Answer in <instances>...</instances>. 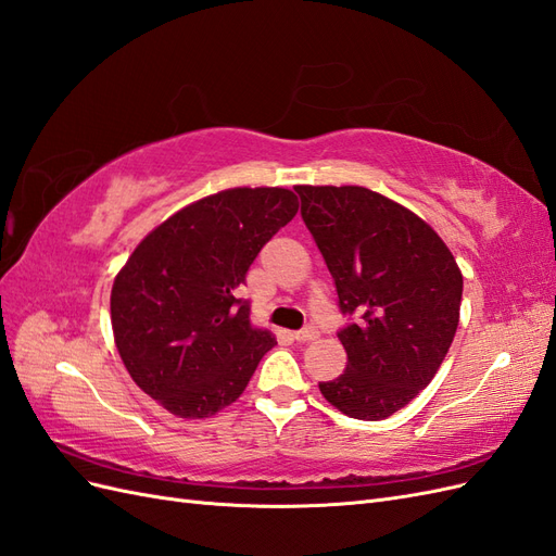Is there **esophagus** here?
Listing matches in <instances>:
<instances>
[{
	"label": "esophagus",
	"mask_w": 556,
	"mask_h": 556,
	"mask_svg": "<svg viewBox=\"0 0 556 556\" xmlns=\"http://www.w3.org/2000/svg\"><path fill=\"white\" fill-rule=\"evenodd\" d=\"M315 339H317V331H315L313 327L294 331V341H296V343H311V341H315Z\"/></svg>",
	"instance_id": "1"
}]
</instances>
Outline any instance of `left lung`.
Here are the masks:
<instances>
[{"label": "left lung", "mask_w": 556, "mask_h": 556, "mask_svg": "<svg viewBox=\"0 0 556 556\" xmlns=\"http://www.w3.org/2000/svg\"><path fill=\"white\" fill-rule=\"evenodd\" d=\"M343 313L345 371L319 392L343 415L378 422L439 374L459 325L464 278L445 241L410 208L359 185H296Z\"/></svg>", "instance_id": "8db88e82"}]
</instances>
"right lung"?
<instances>
[{
    "label": "right lung",
    "mask_w": 556,
    "mask_h": 556,
    "mask_svg": "<svg viewBox=\"0 0 556 556\" xmlns=\"http://www.w3.org/2000/svg\"><path fill=\"white\" fill-rule=\"evenodd\" d=\"M299 199L285 188H229L166 217L134 248L111 290L127 374L164 410L204 419L231 406L276 345L233 290Z\"/></svg>",
    "instance_id": "add662e5"
}]
</instances>
